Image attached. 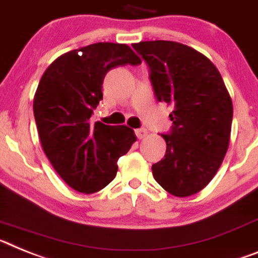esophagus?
Returning <instances> with one entry per match:
<instances>
[{"mask_svg": "<svg viewBox=\"0 0 258 258\" xmlns=\"http://www.w3.org/2000/svg\"><path fill=\"white\" fill-rule=\"evenodd\" d=\"M135 134H136V136H138L139 139H143V138H145V136L148 135V130L138 128V130H135Z\"/></svg>", "mask_w": 258, "mask_h": 258, "instance_id": "obj_1", "label": "esophagus"}]
</instances>
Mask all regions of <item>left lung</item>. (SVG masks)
<instances>
[{
    "mask_svg": "<svg viewBox=\"0 0 258 258\" xmlns=\"http://www.w3.org/2000/svg\"><path fill=\"white\" fill-rule=\"evenodd\" d=\"M151 69L158 101L172 105L166 154L152 166L156 182L169 194L188 197L207 187L227 152L232 101L209 58L175 41L132 44Z\"/></svg>",
    "mask_w": 258,
    "mask_h": 258,
    "instance_id": "left-lung-1",
    "label": "left lung"
}]
</instances>
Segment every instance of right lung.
<instances>
[{
  "label": "right lung",
  "mask_w": 258,
  "mask_h": 258,
  "mask_svg": "<svg viewBox=\"0 0 258 258\" xmlns=\"http://www.w3.org/2000/svg\"><path fill=\"white\" fill-rule=\"evenodd\" d=\"M142 59L126 44L97 42L58 57L42 74L33 98L41 147L75 191L95 194L115 178L116 161L136 142L127 126L92 123L107 71Z\"/></svg>",
  "instance_id": "1"
}]
</instances>
